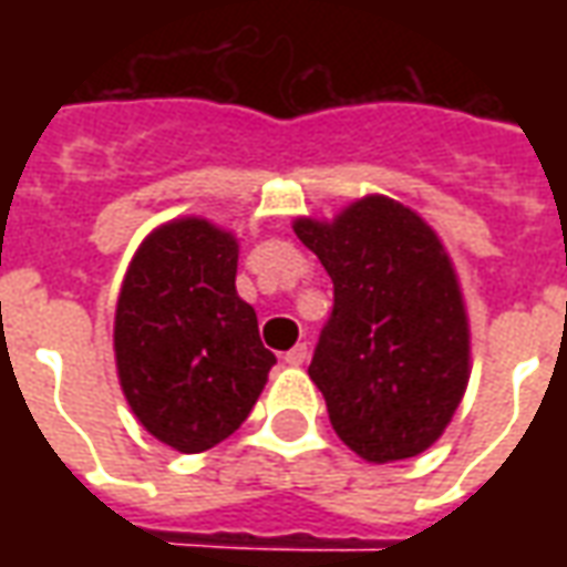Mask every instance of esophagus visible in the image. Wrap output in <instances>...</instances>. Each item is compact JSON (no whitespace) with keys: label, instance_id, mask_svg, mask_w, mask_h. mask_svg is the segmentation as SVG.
Returning a JSON list of instances; mask_svg holds the SVG:
<instances>
[{"label":"esophagus","instance_id":"1","mask_svg":"<svg viewBox=\"0 0 567 567\" xmlns=\"http://www.w3.org/2000/svg\"><path fill=\"white\" fill-rule=\"evenodd\" d=\"M307 355H309L307 343H297L295 349H288V352H285V364H288V368H300V364L307 361Z\"/></svg>","mask_w":567,"mask_h":567}]
</instances>
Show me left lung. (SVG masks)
Listing matches in <instances>:
<instances>
[{
  "label": "left lung",
  "mask_w": 567,
  "mask_h": 567,
  "mask_svg": "<svg viewBox=\"0 0 567 567\" xmlns=\"http://www.w3.org/2000/svg\"><path fill=\"white\" fill-rule=\"evenodd\" d=\"M300 243L333 282L309 377L333 431L368 462L425 452L467 385V316L446 248L416 212L364 197L331 224L300 218Z\"/></svg>",
  "instance_id": "8db88e82"
}]
</instances>
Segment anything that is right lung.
Returning <instances> with one entry per match:
<instances>
[{
  "mask_svg": "<svg viewBox=\"0 0 567 567\" xmlns=\"http://www.w3.org/2000/svg\"><path fill=\"white\" fill-rule=\"evenodd\" d=\"M236 258L234 236L182 218L142 243L121 285V389L142 425L178 452L230 437L276 364L255 309L236 295Z\"/></svg>",
  "mask_w": 567,
  "mask_h": 567,
  "instance_id": "add662e5",
  "label": "right lung"
}]
</instances>
